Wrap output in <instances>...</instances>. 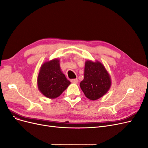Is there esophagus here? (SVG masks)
<instances>
[{
    "label": "esophagus",
    "mask_w": 148,
    "mask_h": 148,
    "mask_svg": "<svg viewBox=\"0 0 148 148\" xmlns=\"http://www.w3.org/2000/svg\"><path fill=\"white\" fill-rule=\"evenodd\" d=\"M70 81H71V82H72V83H74V84H77V83H78V79H77V78H76V79H71V80H70Z\"/></svg>",
    "instance_id": "1"
}]
</instances>
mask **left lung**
I'll return each instance as SVG.
<instances>
[{
	"label": "left lung",
	"instance_id": "8db88e82",
	"mask_svg": "<svg viewBox=\"0 0 148 148\" xmlns=\"http://www.w3.org/2000/svg\"><path fill=\"white\" fill-rule=\"evenodd\" d=\"M79 86L86 97L90 100H96L110 90L111 76L100 61L87 60L85 62L84 79L81 81Z\"/></svg>",
	"mask_w": 148,
	"mask_h": 148
}]
</instances>
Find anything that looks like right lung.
<instances>
[{"label":"right lung","instance_id":"right-lung-1","mask_svg":"<svg viewBox=\"0 0 148 148\" xmlns=\"http://www.w3.org/2000/svg\"><path fill=\"white\" fill-rule=\"evenodd\" d=\"M37 83L40 92L50 99L59 97L71 83L61 70L58 58L48 60L42 64Z\"/></svg>","mask_w":148,"mask_h":148}]
</instances>
